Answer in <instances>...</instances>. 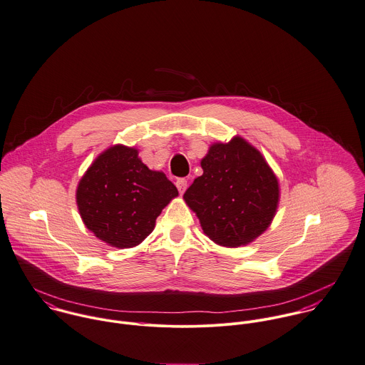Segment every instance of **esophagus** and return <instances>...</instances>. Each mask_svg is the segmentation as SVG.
Returning a JSON list of instances; mask_svg holds the SVG:
<instances>
[{"mask_svg":"<svg viewBox=\"0 0 365 365\" xmlns=\"http://www.w3.org/2000/svg\"><path fill=\"white\" fill-rule=\"evenodd\" d=\"M176 187H178L179 193L183 195L185 190H186V187H187V180H186V179H178V180H176Z\"/></svg>","mask_w":365,"mask_h":365,"instance_id":"esophagus-1","label":"esophagus"}]
</instances>
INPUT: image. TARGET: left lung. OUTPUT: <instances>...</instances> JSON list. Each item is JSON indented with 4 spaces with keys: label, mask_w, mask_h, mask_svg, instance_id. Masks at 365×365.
Segmentation results:
<instances>
[{
    "label": "left lung",
    "mask_w": 365,
    "mask_h": 365,
    "mask_svg": "<svg viewBox=\"0 0 365 365\" xmlns=\"http://www.w3.org/2000/svg\"><path fill=\"white\" fill-rule=\"evenodd\" d=\"M202 175L183 195L212 242L240 247L272 224L280 202L276 173L262 153L235 135L214 143L200 163Z\"/></svg>",
    "instance_id": "left-lung-1"
}]
</instances>
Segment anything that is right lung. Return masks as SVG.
I'll return each mask as SVG.
<instances>
[{
    "label": "right lung",
    "mask_w": 365,
    "mask_h": 365,
    "mask_svg": "<svg viewBox=\"0 0 365 365\" xmlns=\"http://www.w3.org/2000/svg\"><path fill=\"white\" fill-rule=\"evenodd\" d=\"M178 189L161 170H151L138 150L116 144L101 153L77 186V205L85 227L109 246L127 249L155 228Z\"/></svg>",
    "instance_id": "1"
}]
</instances>
